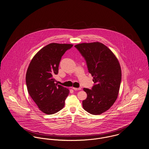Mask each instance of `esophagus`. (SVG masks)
I'll return each mask as SVG.
<instances>
[{
    "mask_svg": "<svg viewBox=\"0 0 149 149\" xmlns=\"http://www.w3.org/2000/svg\"><path fill=\"white\" fill-rule=\"evenodd\" d=\"M72 89L74 90H80L81 89L80 88H74V87H72Z\"/></svg>",
    "mask_w": 149,
    "mask_h": 149,
    "instance_id": "obj_1",
    "label": "esophagus"
}]
</instances>
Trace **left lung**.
<instances>
[{
	"mask_svg": "<svg viewBox=\"0 0 149 149\" xmlns=\"http://www.w3.org/2000/svg\"><path fill=\"white\" fill-rule=\"evenodd\" d=\"M86 61L95 83L82 101L84 109L92 115H100L111 108L119 94L121 70L119 60L112 51L99 42L82 43L74 46Z\"/></svg>",
	"mask_w": 149,
	"mask_h": 149,
	"instance_id": "1",
	"label": "left lung"
}]
</instances>
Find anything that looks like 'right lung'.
<instances>
[{
	"label": "right lung",
	"instance_id": "right-lung-1",
	"mask_svg": "<svg viewBox=\"0 0 149 149\" xmlns=\"http://www.w3.org/2000/svg\"><path fill=\"white\" fill-rule=\"evenodd\" d=\"M72 44L52 43L34 56L26 74V84L31 98L43 113L51 115L62 109L70 93L68 89L55 83L61 56Z\"/></svg>",
	"mask_w": 149,
	"mask_h": 149
}]
</instances>
